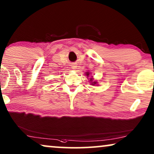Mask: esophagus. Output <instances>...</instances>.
<instances>
[{
	"label": "esophagus",
	"instance_id": "esophagus-1",
	"mask_svg": "<svg viewBox=\"0 0 154 154\" xmlns=\"http://www.w3.org/2000/svg\"><path fill=\"white\" fill-rule=\"evenodd\" d=\"M71 67H72V69H77V66H76V64H72V66H71Z\"/></svg>",
	"mask_w": 154,
	"mask_h": 154
}]
</instances>
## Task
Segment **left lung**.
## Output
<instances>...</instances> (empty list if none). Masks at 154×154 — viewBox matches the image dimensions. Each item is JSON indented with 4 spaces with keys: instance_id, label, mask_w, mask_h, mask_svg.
Returning <instances> with one entry per match:
<instances>
[{
    "instance_id": "left-lung-1",
    "label": "left lung",
    "mask_w": 154,
    "mask_h": 154,
    "mask_svg": "<svg viewBox=\"0 0 154 154\" xmlns=\"http://www.w3.org/2000/svg\"><path fill=\"white\" fill-rule=\"evenodd\" d=\"M89 75H90L89 72H86V76H87V77L89 76ZM90 81L91 82V85H95V84H97V82H93V79H92V78H91Z\"/></svg>"
}]
</instances>
